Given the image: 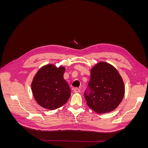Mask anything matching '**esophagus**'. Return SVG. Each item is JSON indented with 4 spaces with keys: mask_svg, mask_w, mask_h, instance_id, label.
Here are the masks:
<instances>
[{
    "mask_svg": "<svg viewBox=\"0 0 148 148\" xmlns=\"http://www.w3.org/2000/svg\"><path fill=\"white\" fill-rule=\"evenodd\" d=\"M74 92H80V89L79 88H75V89H74Z\"/></svg>",
    "mask_w": 148,
    "mask_h": 148,
    "instance_id": "1",
    "label": "esophagus"
}]
</instances>
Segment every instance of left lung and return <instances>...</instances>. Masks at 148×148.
<instances>
[{"label":"left lung","instance_id":"obj_1","mask_svg":"<svg viewBox=\"0 0 148 148\" xmlns=\"http://www.w3.org/2000/svg\"><path fill=\"white\" fill-rule=\"evenodd\" d=\"M124 94L123 79L115 67L104 62L93 67L84 92L89 108L99 114L110 112L118 107Z\"/></svg>","mask_w":148,"mask_h":148}]
</instances>
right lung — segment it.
Instances as JSON below:
<instances>
[{"mask_svg":"<svg viewBox=\"0 0 148 148\" xmlns=\"http://www.w3.org/2000/svg\"><path fill=\"white\" fill-rule=\"evenodd\" d=\"M65 69L52 64L40 69L31 83L33 96L44 108L55 110L64 106L71 95L69 84L64 79Z\"/></svg>","mask_w":148,"mask_h":148,"instance_id":"1","label":"right lung"}]
</instances>
